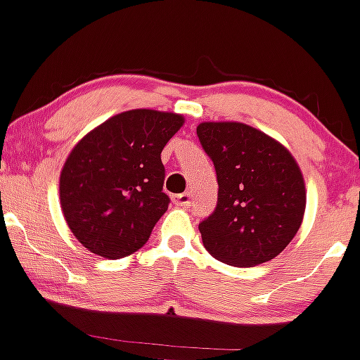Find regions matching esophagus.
Masks as SVG:
<instances>
[{
	"label": "esophagus",
	"instance_id": "esophagus-1",
	"mask_svg": "<svg viewBox=\"0 0 360 360\" xmlns=\"http://www.w3.org/2000/svg\"><path fill=\"white\" fill-rule=\"evenodd\" d=\"M191 202V193L190 191H186V193H181V195H176V203L181 207H188Z\"/></svg>",
	"mask_w": 360,
	"mask_h": 360
}]
</instances>
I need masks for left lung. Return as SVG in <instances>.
Segmentation results:
<instances>
[{"instance_id": "8db88e82", "label": "left lung", "mask_w": 360, "mask_h": 360, "mask_svg": "<svg viewBox=\"0 0 360 360\" xmlns=\"http://www.w3.org/2000/svg\"><path fill=\"white\" fill-rule=\"evenodd\" d=\"M197 134L219 184L216 210L198 224L203 248L233 266L277 257L300 230L307 207L291 151L240 122H202Z\"/></svg>"}]
</instances>
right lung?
Segmentation results:
<instances>
[{
    "mask_svg": "<svg viewBox=\"0 0 360 360\" xmlns=\"http://www.w3.org/2000/svg\"><path fill=\"white\" fill-rule=\"evenodd\" d=\"M184 125L170 111L130 110L83 136L60 170V209L79 244L118 259L136 252L169 207L162 150Z\"/></svg>",
    "mask_w": 360,
    "mask_h": 360,
    "instance_id": "obj_1",
    "label": "right lung"
}]
</instances>
